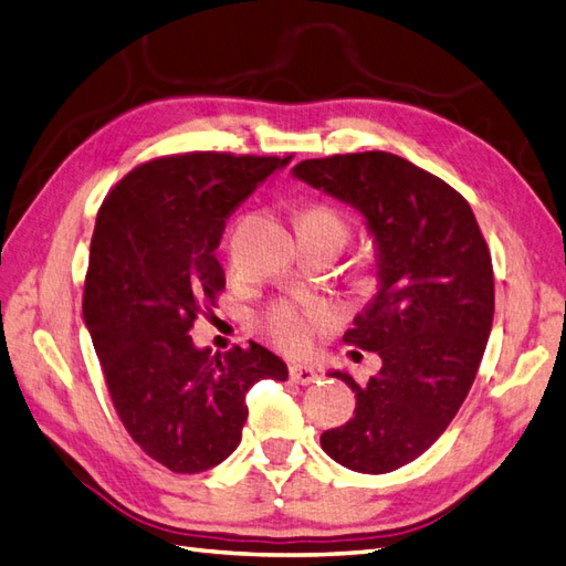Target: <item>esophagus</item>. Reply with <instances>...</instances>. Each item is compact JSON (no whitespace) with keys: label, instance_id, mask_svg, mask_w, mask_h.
<instances>
[{"label":"esophagus","instance_id":"34e87169","mask_svg":"<svg viewBox=\"0 0 566 566\" xmlns=\"http://www.w3.org/2000/svg\"><path fill=\"white\" fill-rule=\"evenodd\" d=\"M318 378V374L312 369V366L304 364H290V380L297 386H310Z\"/></svg>","mask_w":566,"mask_h":566}]
</instances>
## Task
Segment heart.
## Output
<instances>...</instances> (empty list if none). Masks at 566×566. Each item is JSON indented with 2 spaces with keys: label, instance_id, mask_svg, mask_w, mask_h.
Segmentation results:
<instances>
[{
  "label": "heart",
  "instance_id": "b5f03b06",
  "mask_svg": "<svg viewBox=\"0 0 566 566\" xmlns=\"http://www.w3.org/2000/svg\"><path fill=\"white\" fill-rule=\"evenodd\" d=\"M302 221H312L326 226L331 231L345 238L347 228L343 219L328 207H312L302 213ZM338 324V312L324 302H276L264 316V331L269 338L276 343L285 353H307L314 345V338L321 333L331 331Z\"/></svg>",
  "mask_w": 566,
  "mask_h": 566
}]
</instances>
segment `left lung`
Returning <instances> with one entry per match:
<instances>
[{
	"label": "left lung",
	"instance_id": "left-lung-1",
	"mask_svg": "<svg viewBox=\"0 0 566 566\" xmlns=\"http://www.w3.org/2000/svg\"><path fill=\"white\" fill-rule=\"evenodd\" d=\"M295 178L361 211L378 248L380 287L343 340L378 353L355 417L321 448L359 473L415 462L448 429L471 390L495 312L493 262L476 217L446 180L390 151L300 161Z\"/></svg>",
	"mask_w": 566,
	"mask_h": 566
}]
</instances>
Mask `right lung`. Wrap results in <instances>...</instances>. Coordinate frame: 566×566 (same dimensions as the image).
<instances>
[{"label": "right lung", "mask_w": 566, "mask_h": 566, "mask_svg": "<svg viewBox=\"0 0 566 566\" xmlns=\"http://www.w3.org/2000/svg\"><path fill=\"white\" fill-rule=\"evenodd\" d=\"M293 159L186 151L116 182L97 211L83 318L120 423L176 473L221 464L242 438L248 390L285 380L266 347L197 349L195 318L226 287L217 248L226 219Z\"/></svg>", "instance_id": "add662e5"}]
</instances>
